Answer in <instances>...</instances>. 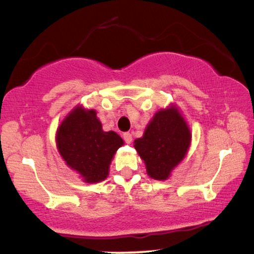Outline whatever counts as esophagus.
I'll return each mask as SVG.
<instances>
[{"mask_svg": "<svg viewBox=\"0 0 254 254\" xmlns=\"http://www.w3.org/2000/svg\"><path fill=\"white\" fill-rule=\"evenodd\" d=\"M123 138H124V142L127 144H131V142H132V134L130 132L123 133Z\"/></svg>", "mask_w": 254, "mask_h": 254, "instance_id": "esophagus-1", "label": "esophagus"}]
</instances>
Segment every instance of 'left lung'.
<instances>
[{"label":"left lung","instance_id":"obj_1","mask_svg":"<svg viewBox=\"0 0 254 254\" xmlns=\"http://www.w3.org/2000/svg\"><path fill=\"white\" fill-rule=\"evenodd\" d=\"M191 143L188 124L176 107L162 109L147 124L143 137L134 140V149L144 160L151 178L165 181L184 159Z\"/></svg>","mask_w":254,"mask_h":254}]
</instances>
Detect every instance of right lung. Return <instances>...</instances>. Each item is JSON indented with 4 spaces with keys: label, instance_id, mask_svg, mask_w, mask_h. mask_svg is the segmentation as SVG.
<instances>
[{
    "label": "right lung",
    "instance_id": "add662e5",
    "mask_svg": "<svg viewBox=\"0 0 254 254\" xmlns=\"http://www.w3.org/2000/svg\"><path fill=\"white\" fill-rule=\"evenodd\" d=\"M56 144L66 165L83 181L98 183L108 177L114 155L124 142L115 131H103L94 109L76 107L57 129Z\"/></svg>",
    "mask_w": 254,
    "mask_h": 254
}]
</instances>
